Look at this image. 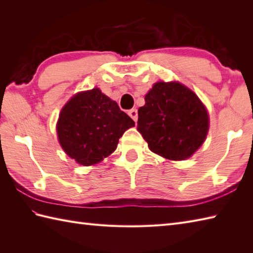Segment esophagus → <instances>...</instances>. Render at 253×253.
Here are the masks:
<instances>
[{"label": "esophagus", "mask_w": 253, "mask_h": 253, "mask_svg": "<svg viewBox=\"0 0 253 253\" xmlns=\"http://www.w3.org/2000/svg\"><path fill=\"white\" fill-rule=\"evenodd\" d=\"M128 115H129L133 121L137 122V120H138V111L136 109H131V110L128 111Z\"/></svg>", "instance_id": "esophagus-1"}]
</instances>
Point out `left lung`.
Instances as JSON below:
<instances>
[{"label": "left lung", "mask_w": 253, "mask_h": 253, "mask_svg": "<svg viewBox=\"0 0 253 253\" xmlns=\"http://www.w3.org/2000/svg\"><path fill=\"white\" fill-rule=\"evenodd\" d=\"M138 110V131L152 152L180 161L201 147L209 130L206 107L179 83H157Z\"/></svg>", "instance_id": "8db88e82"}]
</instances>
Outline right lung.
I'll use <instances>...</instances> for the list:
<instances>
[{"label":"right lung","instance_id":"obj_1","mask_svg":"<svg viewBox=\"0 0 253 253\" xmlns=\"http://www.w3.org/2000/svg\"><path fill=\"white\" fill-rule=\"evenodd\" d=\"M135 122L115 101L94 88L80 92L63 107L57 136L64 151L77 163H99L115 151L118 139Z\"/></svg>","mask_w":253,"mask_h":253}]
</instances>
